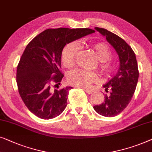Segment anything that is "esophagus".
<instances>
[{"label": "esophagus", "instance_id": "34e87169", "mask_svg": "<svg viewBox=\"0 0 152 152\" xmlns=\"http://www.w3.org/2000/svg\"><path fill=\"white\" fill-rule=\"evenodd\" d=\"M85 91H86V93H88V94H92V92H94L93 91H92V90L89 89V88H86L85 90Z\"/></svg>", "mask_w": 152, "mask_h": 152}]
</instances>
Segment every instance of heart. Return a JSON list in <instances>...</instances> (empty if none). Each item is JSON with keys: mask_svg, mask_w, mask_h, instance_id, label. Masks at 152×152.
<instances>
[{"mask_svg": "<svg viewBox=\"0 0 152 152\" xmlns=\"http://www.w3.org/2000/svg\"><path fill=\"white\" fill-rule=\"evenodd\" d=\"M91 49L95 53L99 61V67L102 73L106 77H110L116 72L115 65L110 60L113 56L111 49L106 44L99 42L91 46ZM79 50L76 42H71L64 47L61 51V62L65 67L71 68L75 64ZM70 84L78 87H87L92 83L99 81L98 75L82 69H76L70 72L67 77Z\"/></svg>", "mask_w": 152, "mask_h": 152, "instance_id": "heart-1", "label": "heart"}]
</instances>
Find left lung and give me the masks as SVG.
Segmentation results:
<instances>
[{
	"mask_svg": "<svg viewBox=\"0 0 152 152\" xmlns=\"http://www.w3.org/2000/svg\"><path fill=\"white\" fill-rule=\"evenodd\" d=\"M94 28L105 37L119 58L117 73L103 86L105 92L110 91V94H105V101L102 104L93 107L100 115L112 117L121 113L130 102L138 80V64L134 52L124 39L105 28Z\"/></svg>",
	"mask_w": 152,
	"mask_h": 152,
	"instance_id": "1",
	"label": "left lung"
}]
</instances>
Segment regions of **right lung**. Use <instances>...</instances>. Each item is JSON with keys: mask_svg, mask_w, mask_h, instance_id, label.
<instances>
[{"mask_svg": "<svg viewBox=\"0 0 152 152\" xmlns=\"http://www.w3.org/2000/svg\"><path fill=\"white\" fill-rule=\"evenodd\" d=\"M91 28H58L44 31L26 47L17 67L16 82L24 103L33 114L50 119L63 113L69 92L72 88H59L64 75L61 51L66 45L94 33Z\"/></svg>", "mask_w": 152, "mask_h": 152, "instance_id": "add662e5", "label": "right lung"}]
</instances>
